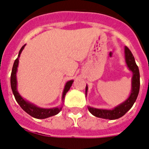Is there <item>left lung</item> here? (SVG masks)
Masks as SVG:
<instances>
[{"label": "left lung", "mask_w": 149, "mask_h": 149, "mask_svg": "<svg viewBox=\"0 0 149 149\" xmlns=\"http://www.w3.org/2000/svg\"><path fill=\"white\" fill-rule=\"evenodd\" d=\"M125 56L126 64L133 74L132 79V92H131L129 97L127 98L125 102H123L122 104L115 107L112 110L97 109L88 107L89 111L95 117L104 118V119H109V120H115V119L120 118V117L125 115V113L132 108V107L133 106V104L138 97L139 89H140V73H139V67L135 63L132 52L130 51V49L127 46H125ZM87 90H88V87L86 86V96Z\"/></svg>", "instance_id": "8db88e82"}]
</instances>
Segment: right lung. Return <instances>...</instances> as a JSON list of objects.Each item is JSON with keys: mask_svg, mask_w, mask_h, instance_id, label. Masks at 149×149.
<instances>
[{"mask_svg": "<svg viewBox=\"0 0 149 149\" xmlns=\"http://www.w3.org/2000/svg\"><path fill=\"white\" fill-rule=\"evenodd\" d=\"M25 45H24L20 49L17 58L15 59L14 65L12 67V71H11V75H10V86H11V90H12L13 94L15 96V100L17 102V104H19L20 107L24 110L27 113H29V115L35 118H38V119H45V118H49L52 116L56 115L57 113L60 112L62 110V107H55V108H50V109H45L41 108L38 107L34 105L33 104H31L29 102L26 101L25 100L21 97L19 93L17 91V78H16V73H17V66H18V62H19V57L20 55L22 53V50L24 49ZM73 80H70L68 81L65 85V88L63 91V101L65 99V96L66 94L69 90L70 89L72 86Z\"/></svg>", "mask_w": 149, "mask_h": 149, "instance_id": "obj_1", "label": "right lung"}]
</instances>
